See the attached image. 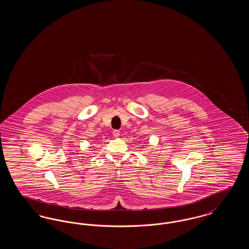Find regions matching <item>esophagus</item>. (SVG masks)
<instances>
[{
  "label": "esophagus",
  "mask_w": 249,
  "mask_h": 249,
  "mask_svg": "<svg viewBox=\"0 0 249 249\" xmlns=\"http://www.w3.org/2000/svg\"><path fill=\"white\" fill-rule=\"evenodd\" d=\"M113 135H114V137H119L120 135V131L119 130H113Z\"/></svg>",
  "instance_id": "esophagus-1"
}]
</instances>
